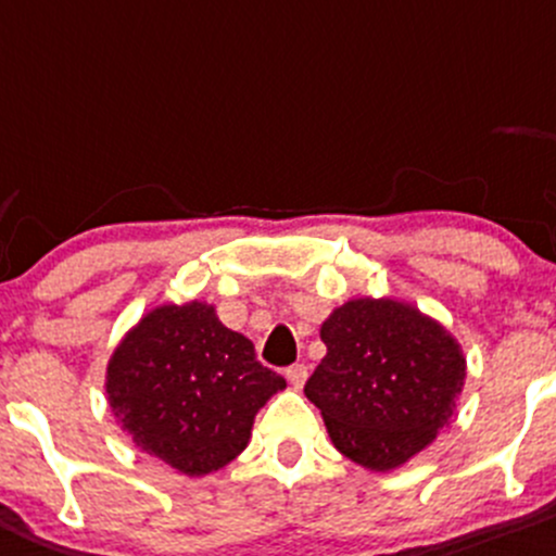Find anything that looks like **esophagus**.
Instances as JSON below:
<instances>
[{
	"label": "esophagus",
	"mask_w": 556,
	"mask_h": 556,
	"mask_svg": "<svg viewBox=\"0 0 556 556\" xmlns=\"http://www.w3.org/2000/svg\"><path fill=\"white\" fill-rule=\"evenodd\" d=\"M307 376H309L307 365H291V367H286V378H289V383L294 386V389H302V386L307 383Z\"/></svg>",
	"instance_id": "1"
}]
</instances>
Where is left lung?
Listing matches in <instances>:
<instances>
[{
    "mask_svg": "<svg viewBox=\"0 0 556 556\" xmlns=\"http://www.w3.org/2000/svg\"><path fill=\"white\" fill-rule=\"evenodd\" d=\"M320 339L328 354L304 394L352 463L391 470L446 426L465 359L439 323L391 299H354L323 323Z\"/></svg>",
    "mask_w": 556,
    "mask_h": 556,
    "instance_id": "8db88e82",
    "label": "left lung"
}]
</instances>
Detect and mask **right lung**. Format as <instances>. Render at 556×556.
Segmentation results:
<instances>
[{"instance_id": "1", "label": "right lung", "mask_w": 556, "mask_h": 556, "mask_svg": "<svg viewBox=\"0 0 556 556\" xmlns=\"http://www.w3.org/2000/svg\"><path fill=\"white\" fill-rule=\"evenodd\" d=\"M286 380L207 304L149 312L112 354L110 407L136 446L186 476L244 452L254 415Z\"/></svg>"}]
</instances>
